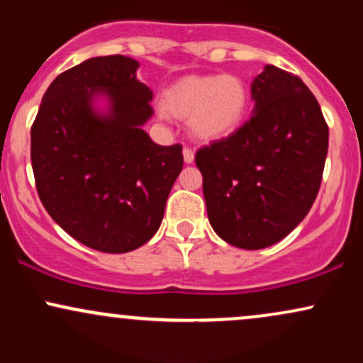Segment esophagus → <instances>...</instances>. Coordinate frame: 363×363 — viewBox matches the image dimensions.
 <instances>
[{
	"instance_id": "1",
	"label": "esophagus",
	"mask_w": 363,
	"mask_h": 363,
	"mask_svg": "<svg viewBox=\"0 0 363 363\" xmlns=\"http://www.w3.org/2000/svg\"><path fill=\"white\" fill-rule=\"evenodd\" d=\"M182 155H184L186 164H193V162H194V152L191 148L186 147L184 150H182Z\"/></svg>"
}]
</instances>
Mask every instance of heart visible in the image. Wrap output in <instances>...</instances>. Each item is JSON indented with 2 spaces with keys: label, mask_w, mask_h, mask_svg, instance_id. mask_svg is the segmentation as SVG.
Masks as SVG:
<instances>
[{
  "label": "heart",
  "mask_w": 363,
  "mask_h": 363,
  "mask_svg": "<svg viewBox=\"0 0 363 363\" xmlns=\"http://www.w3.org/2000/svg\"><path fill=\"white\" fill-rule=\"evenodd\" d=\"M249 91L245 83L230 74L187 77L165 91L162 118H187L191 133L199 140H218L234 133L245 118Z\"/></svg>",
  "instance_id": "b5f03b06"
}]
</instances>
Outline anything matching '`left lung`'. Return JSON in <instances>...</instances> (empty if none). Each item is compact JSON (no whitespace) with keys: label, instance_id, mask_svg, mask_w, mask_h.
I'll use <instances>...</instances> for the list:
<instances>
[{"label":"left lung","instance_id":"obj_1","mask_svg":"<svg viewBox=\"0 0 363 363\" xmlns=\"http://www.w3.org/2000/svg\"><path fill=\"white\" fill-rule=\"evenodd\" d=\"M252 116L196 152L210 225L225 242L262 249L309 213L328 155V124L301 78L266 65L251 83Z\"/></svg>","mask_w":363,"mask_h":363}]
</instances>
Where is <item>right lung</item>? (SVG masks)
I'll use <instances>...</instances> for the list:
<instances>
[{
	"label": "right lung",
	"mask_w": 363,
	"mask_h": 363,
	"mask_svg": "<svg viewBox=\"0 0 363 363\" xmlns=\"http://www.w3.org/2000/svg\"><path fill=\"white\" fill-rule=\"evenodd\" d=\"M138 68L116 54L61 73L30 131L44 208L66 234L101 252L135 251L155 235L184 164L181 145L160 147L143 129L153 91L136 78Z\"/></svg>",
	"instance_id": "1"
}]
</instances>
